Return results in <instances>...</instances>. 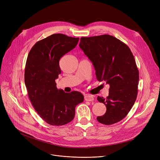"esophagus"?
Wrapping results in <instances>:
<instances>
[{"label": "esophagus", "instance_id": "34e87169", "mask_svg": "<svg viewBox=\"0 0 160 160\" xmlns=\"http://www.w3.org/2000/svg\"><path fill=\"white\" fill-rule=\"evenodd\" d=\"M85 100L86 101H93L94 100V97L93 95H86L84 97Z\"/></svg>", "mask_w": 160, "mask_h": 160}]
</instances>
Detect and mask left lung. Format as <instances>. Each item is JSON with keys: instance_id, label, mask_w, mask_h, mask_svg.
I'll return each mask as SVG.
<instances>
[{"instance_id": "left-lung-1", "label": "left lung", "mask_w": 160, "mask_h": 160, "mask_svg": "<svg viewBox=\"0 0 160 160\" xmlns=\"http://www.w3.org/2000/svg\"><path fill=\"white\" fill-rule=\"evenodd\" d=\"M79 46L93 63L97 79L110 85L106 98L97 97L106 107L97 121L106 125L121 121L135 103L138 92L139 71L130 48L108 34L82 37Z\"/></svg>"}]
</instances>
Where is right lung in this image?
<instances>
[{
    "instance_id": "add662e5",
    "label": "right lung",
    "mask_w": 160,
    "mask_h": 160,
    "mask_svg": "<svg viewBox=\"0 0 160 160\" xmlns=\"http://www.w3.org/2000/svg\"><path fill=\"white\" fill-rule=\"evenodd\" d=\"M78 38L54 33L38 41L28 55L24 82L30 102L47 123L62 126L74 117L75 108L83 101L78 91L65 93L56 88L55 80L61 73L60 58L77 45Z\"/></svg>"
}]
</instances>
